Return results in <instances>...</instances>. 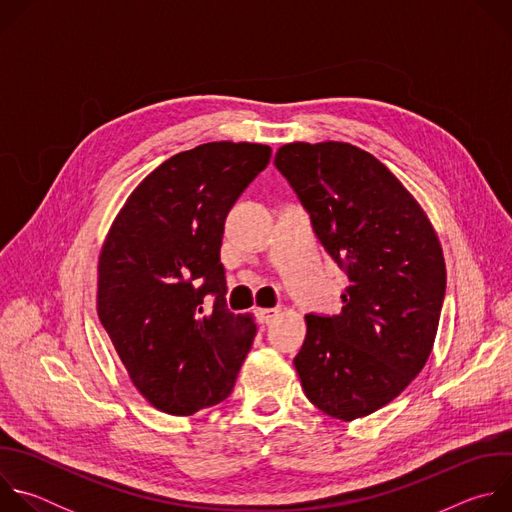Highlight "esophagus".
Masks as SVG:
<instances>
[{
  "instance_id": "1",
  "label": "esophagus",
  "mask_w": 512,
  "mask_h": 512,
  "mask_svg": "<svg viewBox=\"0 0 512 512\" xmlns=\"http://www.w3.org/2000/svg\"><path fill=\"white\" fill-rule=\"evenodd\" d=\"M279 314V308H261L257 310V318L261 324H269Z\"/></svg>"
}]
</instances>
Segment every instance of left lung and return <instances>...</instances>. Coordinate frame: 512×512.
<instances>
[{
  "label": "left lung",
  "instance_id": "1",
  "mask_svg": "<svg viewBox=\"0 0 512 512\" xmlns=\"http://www.w3.org/2000/svg\"><path fill=\"white\" fill-rule=\"evenodd\" d=\"M275 168L350 285L336 316L308 314L294 364L306 397L352 421L391 403L423 369L446 296V263L425 212L350 143H287Z\"/></svg>",
  "mask_w": 512,
  "mask_h": 512
}]
</instances>
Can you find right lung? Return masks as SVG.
Here are the masks:
<instances>
[{
  "mask_svg": "<svg viewBox=\"0 0 512 512\" xmlns=\"http://www.w3.org/2000/svg\"><path fill=\"white\" fill-rule=\"evenodd\" d=\"M261 143L212 141L158 166L127 198L99 257L97 312L154 407L192 415L225 401L255 324L227 308L229 210L269 164Z\"/></svg>",
  "mask_w": 512,
  "mask_h": 512,
  "instance_id": "obj_1",
  "label": "right lung"
}]
</instances>
